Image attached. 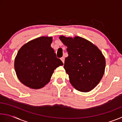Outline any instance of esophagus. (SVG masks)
<instances>
[{
    "mask_svg": "<svg viewBox=\"0 0 122 122\" xmlns=\"http://www.w3.org/2000/svg\"><path fill=\"white\" fill-rule=\"evenodd\" d=\"M61 60L62 61V62L64 63V62H65V57H62L61 58Z\"/></svg>",
    "mask_w": 122,
    "mask_h": 122,
    "instance_id": "obj_1",
    "label": "esophagus"
}]
</instances>
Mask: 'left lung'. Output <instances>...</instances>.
<instances>
[{
	"mask_svg": "<svg viewBox=\"0 0 122 122\" xmlns=\"http://www.w3.org/2000/svg\"><path fill=\"white\" fill-rule=\"evenodd\" d=\"M59 39L67 47L64 68L69 81L76 90L88 92L102 79L106 68V60L97 47L80 36H60Z\"/></svg>",
	"mask_w": 122,
	"mask_h": 122,
	"instance_id": "1",
	"label": "left lung"
}]
</instances>
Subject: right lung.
<instances>
[{
    "instance_id": "obj_1",
    "label": "right lung",
    "mask_w": 122,
    "mask_h": 122,
    "mask_svg": "<svg viewBox=\"0 0 122 122\" xmlns=\"http://www.w3.org/2000/svg\"><path fill=\"white\" fill-rule=\"evenodd\" d=\"M51 37L42 36L23 45L17 53L14 68L20 81L38 89L50 81L54 71L63 64L51 48Z\"/></svg>"
}]
</instances>
